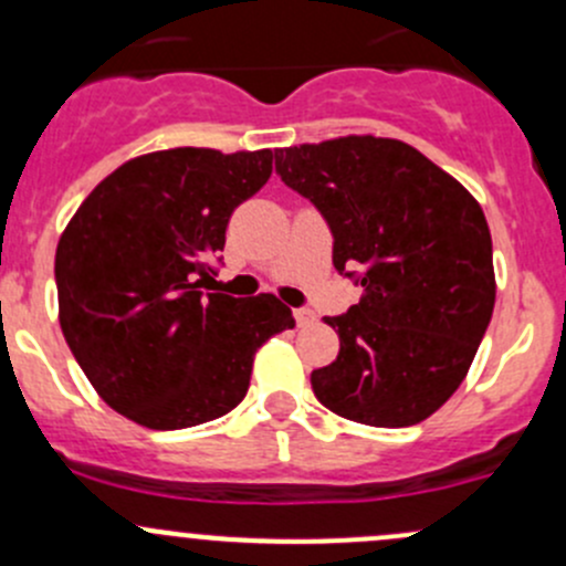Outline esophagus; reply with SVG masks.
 <instances>
[{
  "label": "esophagus",
  "instance_id": "34e87169",
  "mask_svg": "<svg viewBox=\"0 0 566 566\" xmlns=\"http://www.w3.org/2000/svg\"><path fill=\"white\" fill-rule=\"evenodd\" d=\"M293 315H295V323H298V325H310V323H315V312L306 310V306H298V310H295Z\"/></svg>",
  "mask_w": 566,
  "mask_h": 566
}]
</instances>
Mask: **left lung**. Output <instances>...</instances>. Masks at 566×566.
Segmentation results:
<instances>
[{
	"label": "left lung",
	"mask_w": 566,
	"mask_h": 566,
	"mask_svg": "<svg viewBox=\"0 0 566 566\" xmlns=\"http://www.w3.org/2000/svg\"><path fill=\"white\" fill-rule=\"evenodd\" d=\"M273 158L328 224L336 271L364 287L345 315L325 317L339 356L312 373L315 397L361 424H419L458 391L493 317L482 208L397 139L345 136Z\"/></svg>",
	"instance_id": "8db88e82"
}]
</instances>
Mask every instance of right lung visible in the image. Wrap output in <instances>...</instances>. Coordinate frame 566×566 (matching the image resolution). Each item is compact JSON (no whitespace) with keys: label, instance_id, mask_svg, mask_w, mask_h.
I'll return each instance as SVG.
<instances>
[{"label":"right lung","instance_id":"right-lung-1","mask_svg":"<svg viewBox=\"0 0 566 566\" xmlns=\"http://www.w3.org/2000/svg\"><path fill=\"white\" fill-rule=\"evenodd\" d=\"M273 172V153L172 147L93 188L56 247L60 325L108 408L150 430L230 413L256 347L293 328L273 295L205 293L230 216Z\"/></svg>","mask_w":566,"mask_h":566}]
</instances>
